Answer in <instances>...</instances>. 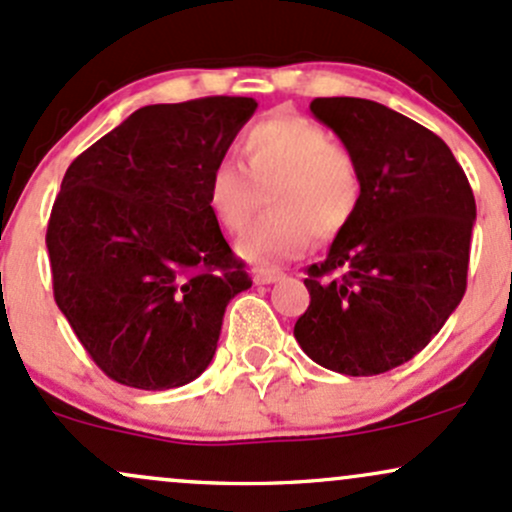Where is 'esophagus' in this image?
I'll return each mask as SVG.
<instances>
[{"mask_svg": "<svg viewBox=\"0 0 512 512\" xmlns=\"http://www.w3.org/2000/svg\"><path fill=\"white\" fill-rule=\"evenodd\" d=\"M280 278H285V273L278 271V268H258V271H254V283L256 285L278 283Z\"/></svg>", "mask_w": 512, "mask_h": 512, "instance_id": "1", "label": "esophagus"}]
</instances>
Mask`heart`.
I'll use <instances>...</instances> for the list:
<instances>
[{
    "instance_id": "heart-1",
    "label": "heart",
    "mask_w": 512,
    "mask_h": 512,
    "mask_svg": "<svg viewBox=\"0 0 512 512\" xmlns=\"http://www.w3.org/2000/svg\"><path fill=\"white\" fill-rule=\"evenodd\" d=\"M239 162H217L208 176L215 222L239 234L271 200V212L239 239L251 266L302 256L312 237L329 241L350 225L363 200V171L343 142L302 116L256 120L241 135Z\"/></svg>"
}]
</instances>
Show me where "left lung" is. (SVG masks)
<instances>
[{
    "label": "left lung",
    "instance_id": "8db88e82",
    "mask_svg": "<svg viewBox=\"0 0 512 512\" xmlns=\"http://www.w3.org/2000/svg\"><path fill=\"white\" fill-rule=\"evenodd\" d=\"M363 171V200L307 268L295 338L321 367L370 377L428 346L467 290L476 203L450 147L416 120L350 96L314 99Z\"/></svg>",
    "mask_w": 512,
    "mask_h": 512
}]
</instances>
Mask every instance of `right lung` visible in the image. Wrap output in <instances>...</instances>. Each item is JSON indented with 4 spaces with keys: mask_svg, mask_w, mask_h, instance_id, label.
Returning a JSON list of instances; mask_svg holds the SVG:
<instances>
[{
    "mask_svg": "<svg viewBox=\"0 0 512 512\" xmlns=\"http://www.w3.org/2000/svg\"><path fill=\"white\" fill-rule=\"evenodd\" d=\"M258 103H157L84 149L50 212L53 292L89 358L125 387H181L217 350L244 261L208 208V176Z\"/></svg>",
    "mask_w": 512,
    "mask_h": 512,
    "instance_id": "1",
    "label": "right lung"
}]
</instances>
